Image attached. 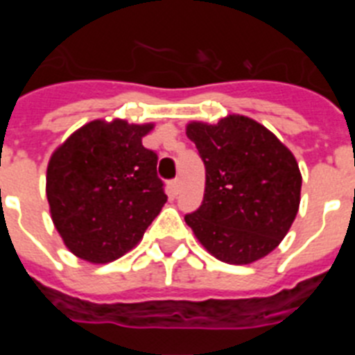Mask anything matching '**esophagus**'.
Returning <instances> with one entry per match:
<instances>
[{
	"label": "esophagus",
	"mask_w": 355,
	"mask_h": 355,
	"mask_svg": "<svg viewBox=\"0 0 355 355\" xmlns=\"http://www.w3.org/2000/svg\"><path fill=\"white\" fill-rule=\"evenodd\" d=\"M171 190H172V196H178L181 192V180L180 178H175V180L171 181Z\"/></svg>",
	"instance_id": "34e87169"
}]
</instances>
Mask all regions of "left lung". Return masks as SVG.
I'll use <instances>...</instances> for the list:
<instances>
[{"label":"left lung","mask_w":355,"mask_h":355,"mask_svg":"<svg viewBox=\"0 0 355 355\" xmlns=\"http://www.w3.org/2000/svg\"><path fill=\"white\" fill-rule=\"evenodd\" d=\"M187 137L205 162L206 188L200 208L184 222L220 261L249 265L265 258L299 211L302 175L291 150L243 115L190 122Z\"/></svg>","instance_id":"8db88e82"}]
</instances>
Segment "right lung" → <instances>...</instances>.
Here are the masks:
<instances>
[{
	"mask_svg": "<svg viewBox=\"0 0 355 355\" xmlns=\"http://www.w3.org/2000/svg\"><path fill=\"white\" fill-rule=\"evenodd\" d=\"M155 124L92 121L53 153L46 196L53 224L74 256L121 258L142 240L167 202L158 155L142 139Z\"/></svg>",
	"mask_w": 355,
	"mask_h": 355,
	"instance_id": "1",
	"label": "right lung"
}]
</instances>
